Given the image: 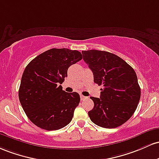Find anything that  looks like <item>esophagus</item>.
<instances>
[{"instance_id":"34e87169","label":"esophagus","mask_w":159,"mask_h":159,"mask_svg":"<svg viewBox=\"0 0 159 159\" xmlns=\"http://www.w3.org/2000/svg\"><path fill=\"white\" fill-rule=\"evenodd\" d=\"M86 98H88L85 97V96H84V95H83V94H80V99H81V101H83V100H85Z\"/></svg>"}]
</instances>
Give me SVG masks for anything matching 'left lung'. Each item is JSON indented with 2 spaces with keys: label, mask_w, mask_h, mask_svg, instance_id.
<instances>
[{
  "label": "left lung",
  "mask_w": 159,
  "mask_h": 159,
  "mask_svg": "<svg viewBox=\"0 0 159 159\" xmlns=\"http://www.w3.org/2000/svg\"><path fill=\"white\" fill-rule=\"evenodd\" d=\"M83 60L92 71L94 82L102 85L101 96L91 97L94 107L89 118L100 127L114 128L132 116L140 98L136 73L127 62L106 51L82 52Z\"/></svg>",
  "instance_id": "8db88e82"
}]
</instances>
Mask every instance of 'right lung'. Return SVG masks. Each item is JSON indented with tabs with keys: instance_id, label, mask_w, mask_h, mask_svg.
Here are the masks:
<instances>
[{
	"instance_id": "add662e5",
	"label": "right lung",
	"mask_w": 159,
	"mask_h": 159,
	"mask_svg": "<svg viewBox=\"0 0 159 159\" xmlns=\"http://www.w3.org/2000/svg\"><path fill=\"white\" fill-rule=\"evenodd\" d=\"M83 58L81 52L63 48L39 55L26 66L19 90V98L27 116L37 127L56 131L72 120L79 105L80 94L67 93L61 84L67 69Z\"/></svg>"
}]
</instances>
